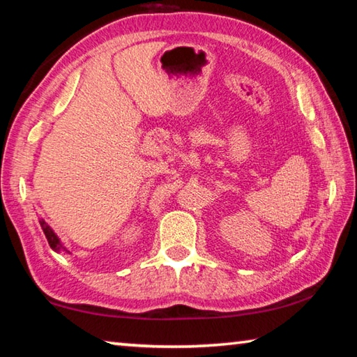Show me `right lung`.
Masks as SVG:
<instances>
[{
	"label": "right lung",
	"mask_w": 357,
	"mask_h": 357,
	"mask_svg": "<svg viewBox=\"0 0 357 357\" xmlns=\"http://www.w3.org/2000/svg\"><path fill=\"white\" fill-rule=\"evenodd\" d=\"M39 223H40L42 229H44V234H45V238H47L48 244H50L52 249L55 250V252H61V250H64V252H68V253H69V250H66V247H63L61 241H59V238L56 236V233L53 231V229L50 228V225H48V223H47L44 219H40V220H39Z\"/></svg>",
	"instance_id": "right-lung-1"
}]
</instances>
